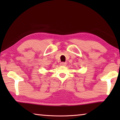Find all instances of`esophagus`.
<instances>
[{
	"mask_svg": "<svg viewBox=\"0 0 120 120\" xmlns=\"http://www.w3.org/2000/svg\"><path fill=\"white\" fill-rule=\"evenodd\" d=\"M60 66H66L67 65V63L64 62H62L60 63Z\"/></svg>",
	"mask_w": 120,
	"mask_h": 120,
	"instance_id": "1",
	"label": "esophagus"
}]
</instances>
